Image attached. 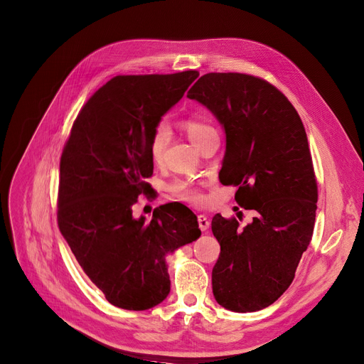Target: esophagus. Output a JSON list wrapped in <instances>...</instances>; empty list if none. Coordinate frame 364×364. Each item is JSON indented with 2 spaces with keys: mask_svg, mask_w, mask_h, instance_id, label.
<instances>
[{
  "mask_svg": "<svg viewBox=\"0 0 364 364\" xmlns=\"http://www.w3.org/2000/svg\"><path fill=\"white\" fill-rule=\"evenodd\" d=\"M198 226H200V229L203 232H205L208 229V226H210V220L204 215H198Z\"/></svg>",
  "mask_w": 364,
  "mask_h": 364,
  "instance_id": "esophagus-1",
  "label": "esophagus"
}]
</instances>
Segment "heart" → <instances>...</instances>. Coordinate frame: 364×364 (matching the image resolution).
<instances>
[{"label":"heart","mask_w":364,"mask_h":364,"mask_svg":"<svg viewBox=\"0 0 364 364\" xmlns=\"http://www.w3.org/2000/svg\"><path fill=\"white\" fill-rule=\"evenodd\" d=\"M185 131L189 136V139L196 144V146L201 145L207 138L218 135L216 129L213 127L208 122L203 119H188L183 123ZM170 139V127L166 122H160L156 124L154 131L151 134V138H149V156L154 161H159L163 156V151L166 149L167 144ZM170 191L173 194L185 201L191 203H201L203 201V194L196 188L194 185H191L188 182H175L170 185Z\"/></svg>","instance_id":"1"}]
</instances>
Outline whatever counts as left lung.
<instances>
[{
  "label": "left lung",
  "instance_id": "8db88e82",
  "mask_svg": "<svg viewBox=\"0 0 364 364\" xmlns=\"http://www.w3.org/2000/svg\"><path fill=\"white\" fill-rule=\"evenodd\" d=\"M186 97L205 105L223 126L219 179L238 186L235 200L254 211L244 228L235 218H213L220 244L213 294L237 313L266 309L294 281L313 237L317 182L304 124L279 90L245 73H207Z\"/></svg>",
  "mask_w": 364,
  "mask_h": 364
}]
</instances>
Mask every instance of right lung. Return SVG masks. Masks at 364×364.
<instances>
[{
	"label": "right lung",
	"mask_w": 364,
	"mask_h": 364,
	"mask_svg": "<svg viewBox=\"0 0 364 364\" xmlns=\"http://www.w3.org/2000/svg\"><path fill=\"white\" fill-rule=\"evenodd\" d=\"M197 70L110 79L79 112L60 160V232L107 301L148 310L170 292L166 255L200 238L197 216L182 204L135 219L132 205L151 192L149 138L183 97Z\"/></svg>",
	"instance_id": "right-lung-1"
}]
</instances>
